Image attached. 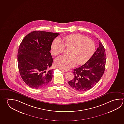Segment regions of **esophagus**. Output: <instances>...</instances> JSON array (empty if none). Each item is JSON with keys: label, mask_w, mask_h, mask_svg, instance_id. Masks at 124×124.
<instances>
[{"label": "esophagus", "mask_w": 124, "mask_h": 124, "mask_svg": "<svg viewBox=\"0 0 124 124\" xmlns=\"http://www.w3.org/2000/svg\"><path fill=\"white\" fill-rule=\"evenodd\" d=\"M60 70H61L62 72H66L67 71V70H62V69H60Z\"/></svg>", "instance_id": "esophagus-1"}]
</instances>
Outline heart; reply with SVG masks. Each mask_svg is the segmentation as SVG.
<instances>
[{
	"label": "heart",
	"mask_w": 124,
	"mask_h": 124,
	"mask_svg": "<svg viewBox=\"0 0 124 124\" xmlns=\"http://www.w3.org/2000/svg\"><path fill=\"white\" fill-rule=\"evenodd\" d=\"M65 47L69 48V54L63 55L55 60L57 67L67 70L78 65H83L89 60L92 56L95 49L93 41L90 38L79 34H73L63 38V42L59 39H55L52 43L51 52L54 56L62 54Z\"/></svg>",
	"instance_id": "b5f03b06"
}]
</instances>
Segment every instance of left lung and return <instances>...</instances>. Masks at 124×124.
<instances>
[{"instance_id": "left-lung-1", "label": "left lung", "mask_w": 124, "mask_h": 124, "mask_svg": "<svg viewBox=\"0 0 124 124\" xmlns=\"http://www.w3.org/2000/svg\"><path fill=\"white\" fill-rule=\"evenodd\" d=\"M99 47L85 64L72 72L73 79L68 82L70 86L79 92L90 90L97 84L104 74L106 53L104 46L99 41Z\"/></svg>"}]
</instances>
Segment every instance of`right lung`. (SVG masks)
Segmentation results:
<instances>
[{"label": "right lung", "mask_w": 124, "mask_h": 124, "mask_svg": "<svg viewBox=\"0 0 124 124\" xmlns=\"http://www.w3.org/2000/svg\"><path fill=\"white\" fill-rule=\"evenodd\" d=\"M59 35L34 31L23 39L18 49L17 62L20 76L25 83L35 89L47 86L53 77L50 69L53 59L50 51L54 39Z\"/></svg>", "instance_id": "add662e5"}]
</instances>
